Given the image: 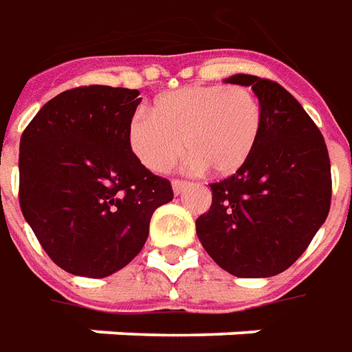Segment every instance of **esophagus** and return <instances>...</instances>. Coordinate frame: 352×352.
Returning <instances> with one entry per match:
<instances>
[{
    "instance_id": "esophagus-1",
    "label": "esophagus",
    "mask_w": 352,
    "mask_h": 352,
    "mask_svg": "<svg viewBox=\"0 0 352 352\" xmlns=\"http://www.w3.org/2000/svg\"><path fill=\"white\" fill-rule=\"evenodd\" d=\"M171 185H173V192H175V195H181V192L188 187L187 181H181V179H173Z\"/></svg>"
}]
</instances>
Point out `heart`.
I'll use <instances>...</instances> for the list:
<instances>
[{"mask_svg": "<svg viewBox=\"0 0 352 352\" xmlns=\"http://www.w3.org/2000/svg\"><path fill=\"white\" fill-rule=\"evenodd\" d=\"M263 124L257 95L239 85H188L160 95L152 115L138 113L128 128L132 152L162 173L183 152L192 169L232 175L249 160Z\"/></svg>", "mask_w": 352, "mask_h": 352, "instance_id": "b5f03b06", "label": "heart"}]
</instances>
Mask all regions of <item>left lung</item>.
I'll return each mask as SVG.
<instances>
[{
    "label": "left lung",
    "mask_w": 352,
    "mask_h": 352,
    "mask_svg": "<svg viewBox=\"0 0 352 352\" xmlns=\"http://www.w3.org/2000/svg\"><path fill=\"white\" fill-rule=\"evenodd\" d=\"M263 111L261 134L245 164L212 183V206L197 220L202 248L239 278L286 271L306 251L331 204L325 140L302 104L271 79L236 74Z\"/></svg>",
    "instance_id": "left-lung-1"
}]
</instances>
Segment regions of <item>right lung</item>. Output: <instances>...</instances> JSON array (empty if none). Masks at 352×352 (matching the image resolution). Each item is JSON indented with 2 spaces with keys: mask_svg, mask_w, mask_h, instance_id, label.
<instances>
[{
  "mask_svg": "<svg viewBox=\"0 0 352 352\" xmlns=\"http://www.w3.org/2000/svg\"><path fill=\"white\" fill-rule=\"evenodd\" d=\"M138 89L89 85L56 95L19 146V204L48 257L103 278L138 255L171 183L140 164L128 128Z\"/></svg>",
  "mask_w": 352,
  "mask_h": 352,
  "instance_id": "obj_1",
  "label": "right lung"
}]
</instances>
